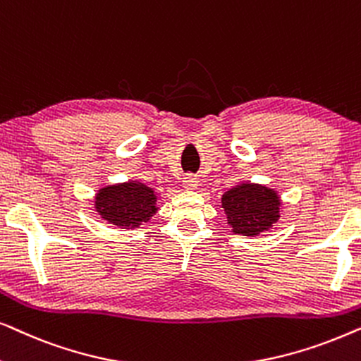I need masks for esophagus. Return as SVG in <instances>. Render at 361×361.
Segmentation results:
<instances>
[{
    "label": "esophagus",
    "instance_id": "1",
    "mask_svg": "<svg viewBox=\"0 0 361 361\" xmlns=\"http://www.w3.org/2000/svg\"><path fill=\"white\" fill-rule=\"evenodd\" d=\"M182 185H184L187 190H195L197 187H199V179H197L194 174H187V176H184Z\"/></svg>",
    "mask_w": 361,
    "mask_h": 361
}]
</instances>
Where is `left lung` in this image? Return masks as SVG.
Returning a JSON list of instances; mask_svg holds the SVG:
<instances>
[{
	"mask_svg": "<svg viewBox=\"0 0 361 361\" xmlns=\"http://www.w3.org/2000/svg\"><path fill=\"white\" fill-rule=\"evenodd\" d=\"M221 207L233 233L256 236L278 221L281 202L269 187L246 182L225 192Z\"/></svg>",
	"mask_w": 361,
	"mask_h": 361,
	"instance_id": "left-lung-1",
	"label": "left lung"
}]
</instances>
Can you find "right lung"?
I'll return each mask as SVG.
<instances>
[{"instance_id": "1", "label": "right lung", "mask_w": 361, "mask_h": 361, "mask_svg": "<svg viewBox=\"0 0 361 361\" xmlns=\"http://www.w3.org/2000/svg\"><path fill=\"white\" fill-rule=\"evenodd\" d=\"M95 209L103 220L120 228H136L157 212L156 194L151 187L131 180L98 190Z\"/></svg>"}]
</instances>
